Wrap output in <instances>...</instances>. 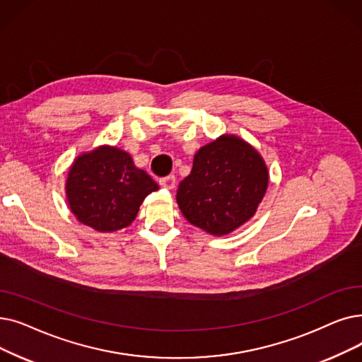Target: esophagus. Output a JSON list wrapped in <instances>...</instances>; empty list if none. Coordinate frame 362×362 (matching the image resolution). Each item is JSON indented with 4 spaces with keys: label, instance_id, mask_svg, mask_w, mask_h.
I'll return each mask as SVG.
<instances>
[{
    "label": "esophagus",
    "instance_id": "34e87169",
    "mask_svg": "<svg viewBox=\"0 0 362 362\" xmlns=\"http://www.w3.org/2000/svg\"><path fill=\"white\" fill-rule=\"evenodd\" d=\"M160 185L164 187V189H168V191L175 189V187H176V177L175 176H167V177L160 180Z\"/></svg>",
    "mask_w": 362,
    "mask_h": 362
}]
</instances>
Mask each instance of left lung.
Masks as SVG:
<instances>
[{
  "instance_id": "1",
  "label": "left lung",
  "mask_w": 362,
  "mask_h": 362,
  "mask_svg": "<svg viewBox=\"0 0 362 362\" xmlns=\"http://www.w3.org/2000/svg\"><path fill=\"white\" fill-rule=\"evenodd\" d=\"M268 185V165L259 151L240 136L222 134L197 151L176 199L191 225L223 237L256 214Z\"/></svg>"
}]
</instances>
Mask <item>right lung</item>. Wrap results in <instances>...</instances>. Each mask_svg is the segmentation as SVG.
Here are the masks:
<instances>
[{
	"instance_id": "right-lung-1",
	"label": "right lung",
	"mask_w": 362,
	"mask_h": 362,
	"mask_svg": "<svg viewBox=\"0 0 362 362\" xmlns=\"http://www.w3.org/2000/svg\"><path fill=\"white\" fill-rule=\"evenodd\" d=\"M132 155L102 145L76 156L65 183L66 201L80 223L98 232H115L132 225L148 194L158 191Z\"/></svg>"
}]
</instances>
